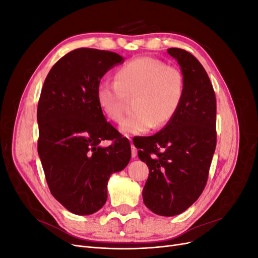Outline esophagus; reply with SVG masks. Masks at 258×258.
Returning a JSON list of instances; mask_svg holds the SVG:
<instances>
[{
	"label": "esophagus",
	"mask_w": 258,
	"mask_h": 258,
	"mask_svg": "<svg viewBox=\"0 0 258 258\" xmlns=\"http://www.w3.org/2000/svg\"><path fill=\"white\" fill-rule=\"evenodd\" d=\"M131 156H132V158H137V156H138V150H137V147L132 144V141H131Z\"/></svg>",
	"instance_id": "1"
}]
</instances>
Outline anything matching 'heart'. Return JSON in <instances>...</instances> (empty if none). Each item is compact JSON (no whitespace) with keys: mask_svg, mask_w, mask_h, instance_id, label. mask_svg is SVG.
<instances>
[{"mask_svg":"<svg viewBox=\"0 0 258 258\" xmlns=\"http://www.w3.org/2000/svg\"><path fill=\"white\" fill-rule=\"evenodd\" d=\"M184 77L178 69L165 62L140 57L116 71L115 81L100 82L96 99L100 110L113 121H119L126 97H135L136 110L120 122L124 135H142L155 124L166 126L174 118L184 98Z\"/></svg>","mask_w":258,"mask_h":258,"instance_id":"b5f03b06","label":"heart"}]
</instances>
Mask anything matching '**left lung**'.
Wrapping results in <instances>:
<instances>
[{
  "label": "left lung",
  "mask_w": 258,
  "mask_h": 258,
  "mask_svg": "<svg viewBox=\"0 0 258 258\" xmlns=\"http://www.w3.org/2000/svg\"><path fill=\"white\" fill-rule=\"evenodd\" d=\"M184 77V98L174 118L152 137L134 140L150 169L144 205L155 214L183 213L204 191L216 146V100L200 62L181 48H169Z\"/></svg>",
  "instance_id": "1"
}]
</instances>
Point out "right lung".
Segmentation results:
<instances>
[{
  "label": "right lung",
  "mask_w": 258,
  "mask_h": 258,
  "mask_svg": "<svg viewBox=\"0 0 258 258\" xmlns=\"http://www.w3.org/2000/svg\"><path fill=\"white\" fill-rule=\"evenodd\" d=\"M123 58L79 48L49 71L37 105V152L52 196L70 212L89 215L104 206L110 176L131 158L129 140L106 121L96 99L103 75ZM112 139L103 148L101 141Z\"/></svg>",
  "instance_id": "right-lung-1"
}]
</instances>
